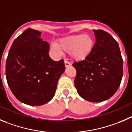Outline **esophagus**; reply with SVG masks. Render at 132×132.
<instances>
[{"mask_svg":"<svg viewBox=\"0 0 132 132\" xmlns=\"http://www.w3.org/2000/svg\"><path fill=\"white\" fill-rule=\"evenodd\" d=\"M64 64H65V66H66V67L67 68V67H69V66H70L71 64L69 62H68V61H66V60H65V61H64Z\"/></svg>","mask_w":132,"mask_h":132,"instance_id":"obj_1","label":"esophagus"}]
</instances>
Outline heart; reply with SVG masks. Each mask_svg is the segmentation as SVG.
<instances>
[{
    "instance_id": "heart-1",
    "label": "heart",
    "mask_w": 132,
    "mask_h": 132,
    "mask_svg": "<svg viewBox=\"0 0 132 132\" xmlns=\"http://www.w3.org/2000/svg\"><path fill=\"white\" fill-rule=\"evenodd\" d=\"M95 45V41L91 35L81 34L61 38L57 44H52L51 48L59 54H61L62 50L69 52V55L72 60L80 62L86 60L89 56Z\"/></svg>"
}]
</instances>
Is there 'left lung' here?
<instances>
[{"mask_svg":"<svg viewBox=\"0 0 132 132\" xmlns=\"http://www.w3.org/2000/svg\"><path fill=\"white\" fill-rule=\"evenodd\" d=\"M96 43L86 60L74 62V85L78 94L93 103L108 100L118 90L123 76V60L117 41L103 30H93Z\"/></svg>","mask_w":132,"mask_h":132,"instance_id":"1","label":"left lung"}]
</instances>
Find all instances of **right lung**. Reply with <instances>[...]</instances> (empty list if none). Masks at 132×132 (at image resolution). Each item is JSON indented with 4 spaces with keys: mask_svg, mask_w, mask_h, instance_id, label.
Here are the masks:
<instances>
[{
    "mask_svg": "<svg viewBox=\"0 0 132 132\" xmlns=\"http://www.w3.org/2000/svg\"><path fill=\"white\" fill-rule=\"evenodd\" d=\"M41 33L28 28L14 40L6 62L8 85L18 100L41 106L51 100L65 70L64 60L54 61Z\"/></svg>",
    "mask_w": 132,
    "mask_h": 132,
    "instance_id": "add662e5",
    "label": "right lung"
}]
</instances>
